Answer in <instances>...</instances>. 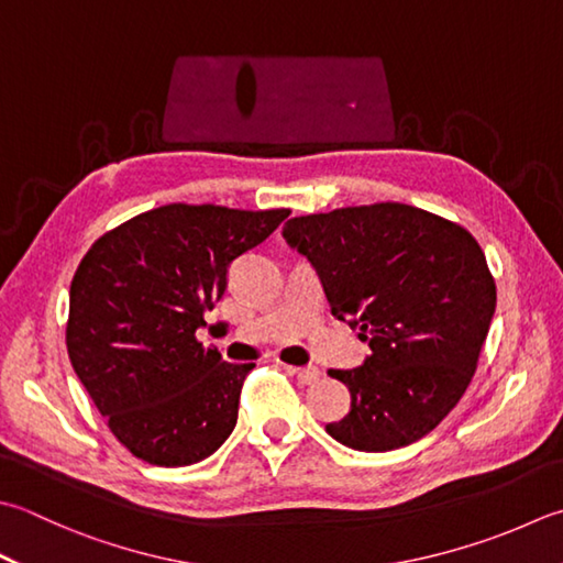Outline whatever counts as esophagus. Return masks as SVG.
I'll return each instance as SVG.
<instances>
[{"instance_id": "esophagus-1", "label": "esophagus", "mask_w": 563, "mask_h": 563, "mask_svg": "<svg viewBox=\"0 0 563 563\" xmlns=\"http://www.w3.org/2000/svg\"><path fill=\"white\" fill-rule=\"evenodd\" d=\"M292 376L300 380L302 385H314L319 378H322V371L317 366H305V368H290Z\"/></svg>"}]
</instances>
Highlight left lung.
Returning <instances> with one entry per match:
<instances>
[{"label": "left lung", "mask_w": 563, "mask_h": 563, "mask_svg": "<svg viewBox=\"0 0 563 563\" xmlns=\"http://www.w3.org/2000/svg\"><path fill=\"white\" fill-rule=\"evenodd\" d=\"M283 236L314 266L332 314L371 346L361 368L329 371L351 410L327 432L373 454L432 432L466 393L495 312L478 241L400 202L292 217Z\"/></svg>", "instance_id": "8db88e82"}]
</instances>
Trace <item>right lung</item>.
I'll list each match as a JSON object with an SVG mask.
<instances>
[{"instance_id": "add662e5", "label": "right lung", "mask_w": 563, "mask_h": 563, "mask_svg": "<svg viewBox=\"0 0 563 563\" xmlns=\"http://www.w3.org/2000/svg\"><path fill=\"white\" fill-rule=\"evenodd\" d=\"M290 209L163 205L99 236L70 283L65 344L112 434L153 466L212 456L236 427L253 363L197 341L227 268Z\"/></svg>"}]
</instances>
